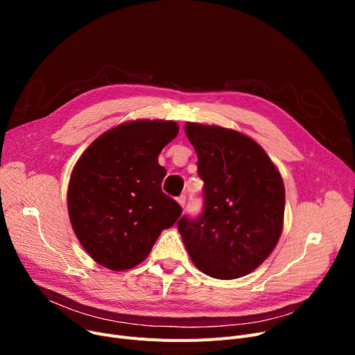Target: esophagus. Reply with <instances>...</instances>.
<instances>
[{"instance_id": "esophagus-1", "label": "esophagus", "mask_w": 355, "mask_h": 355, "mask_svg": "<svg viewBox=\"0 0 355 355\" xmlns=\"http://www.w3.org/2000/svg\"><path fill=\"white\" fill-rule=\"evenodd\" d=\"M177 201H178V204L180 206L184 209L185 207V196H180L178 198H177Z\"/></svg>"}]
</instances>
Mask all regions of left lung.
Segmentation results:
<instances>
[{
  "mask_svg": "<svg viewBox=\"0 0 355 355\" xmlns=\"http://www.w3.org/2000/svg\"><path fill=\"white\" fill-rule=\"evenodd\" d=\"M204 181V209L177 227L193 263L216 279L253 272L281 237L285 187L281 174L252 138L214 125L185 123Z\"/></svg>",
  "mask_w": 355,
  "mask_h": 355,
  "instance_id": "8db88e82",
  "label": "left lung"
}]
</instances>
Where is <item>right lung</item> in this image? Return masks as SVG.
Here are the masks:
<instances>
[{
	"mask_svg": "<svg viewBox=\"0 0 355 355\" xmlns=\"http://www.w3.org/2000/svg\"><path fill=\"white\" fill-rule=\"evenodd\" d=\"M178 134L173 121H132L93 141L73 168L67 191L71 227L99 265L126 270L151 252L181 216L161 190L162 148Z\"/></svg>",
	"mask_w": 355,
	"mask_h": 355,
	"instance_id": "1",
	"label": "right lung"
}]
</instances>
